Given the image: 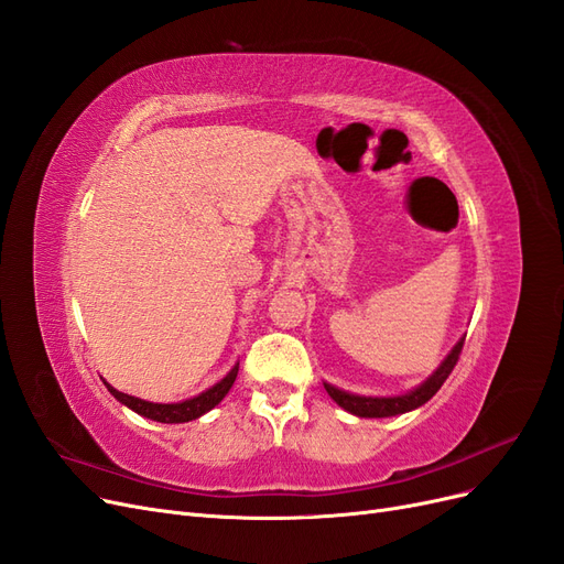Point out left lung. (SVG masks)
Wrapping results in <instances>:
<instances>
[{
  "mask_svg": "<svg viewBox=\"0 0 564 564\" xmlns=\"http://www.w3.org/2000/svg\"><path fill=\"white\" fill-rule=\"evenodd\" d=\"M464 347V338L453 347V352L443 359V364L436 368L434 376L422 382L420 387H415L413 392L401 394V397H357V394H347L338 387L324 382L328 397H332L340 408H345L347 413L359 415V417H392V415H401L413 411V408H420L422 403L430 401L438 390L441 384L448 380V376L453 373V368L462 355Z\"/></svg>",
  "mask_w": 564,
  "mask_h": 564,
  "instance_id": "left-lung-1",
  "label": "left lung"
}]
</instances>
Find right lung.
I'll return each instance as SVG.
<instances>
[{
  "instance_id": "obj_1",
  "label": "right lung",
  "mask_w": 564,
  "mask_h": 564,
  "mask_svg": "<svg viewBox=\"0 0 564 564\" xmlns=\"http://www.w3.org/2000/svg\"><path fill=\"white\" fill-rule=\"evenodd\" d=\"M238 378V366L230 368V373L217 382L215 387H209L207 392L193 397V399H186V401H180V403H151V401H144V399H138V397H130V394H123L119 390H113V387L109 382L107 390L119 399L123 405H128L130 411H134L138 415H144L149 420H156V422H165V424H177V422H188V420H196L200 415H205L207 411H212L232 387V382H236Z\"/></svg>"
}]
</instances>
